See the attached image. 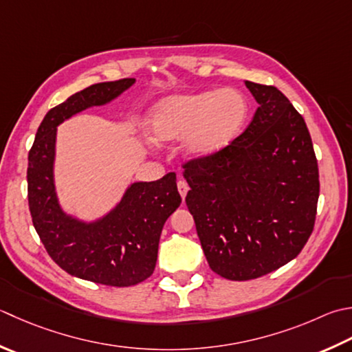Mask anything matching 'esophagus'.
I'll list each match as a JSON object with an SVG mask.
<instances>
[{
	"label": "esophagus",
	"instance_id": "34e87169",
	"mask_svg": "<svg viewBox=\"0 0 352 352\" xmlns=\"http://www.w3.org/2000/svg\"><path fill=\"white\" fill-rule=\"evenodd\" d=\"M177 188H178V192H180L182 198L184 199L186 194H188V190H189V186H188V183H186V182L183 180V178H182V180H178V183H177Z\"/></svg>",
	"mask_w": 352,
	"mask_h": 352
}]
</instances>
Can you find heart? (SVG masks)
Returning <instances> with one entry per match:
<instances>
[{
	"label": "heart",
	"instance_id": "1",
	"mask_svg": "<svg viewBox=\"0 0 352 352\" xmlns=\"http://www.w3.org/2000/svg\"><path fill=\"white\" fill-rule=\"evenodd\" d=\"M249 114L244 96L235 89L170 96L153 108L148 128L157 142L186 137L192 157H210L236 139Z\"/></svg>",
	"mask_w": 352,
	"mask_h": 352
}]
</instances>
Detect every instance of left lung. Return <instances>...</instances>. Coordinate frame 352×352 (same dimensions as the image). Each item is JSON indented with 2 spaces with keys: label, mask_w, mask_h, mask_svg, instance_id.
I'll list each match as a JSON object with an SVG mask.
<instances>
[{
  "label": "left lung",
  "mask_w": 352,
  "mask_h": 352,
  "mask_svg": "<svg viewBox=\"0 0 352 352\" xmlns=\"http://www.w3.org/2000/svg\"><path fill=\"white\" fill-rule=\"evenodd\" d=\"M259 107L218 154L183 164L186 204L209 267L249 280L294 259L311 235L319 168L304 117L273 85L245 80Z\"/></svg>",
  "instance_id": "left-lung-1"
}]
</instances>
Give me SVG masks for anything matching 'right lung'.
Returning a JSON list of instances; mask_svg holds the SVG:
<instances>
[{
    "mask_svg": "<svg viewBox=\"0 0 352 352\" xmlns=\"http://www.w3.org/2000/svg\"><path fill=\"white\" fill-rule=\"evenodd\" d=\"M120 79L89 85L52 108L41 122L27 168L32 221L47 253L72 276L111 287H133L153 274L158 241L182 197L174 172L131 184L117 208L96 223H82L59 208L53 183L56 126L84 109L103 105L134 84Z\"/></svg>",
    "mask_w": 352,
    "mask_h": 352,
    "instance_id": "1",
    "label": "right lung"
}]
</instances>
